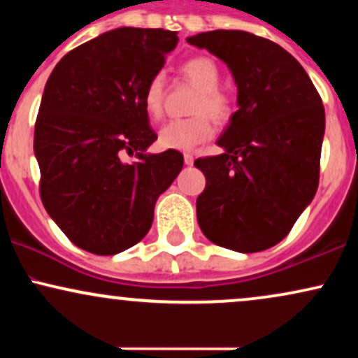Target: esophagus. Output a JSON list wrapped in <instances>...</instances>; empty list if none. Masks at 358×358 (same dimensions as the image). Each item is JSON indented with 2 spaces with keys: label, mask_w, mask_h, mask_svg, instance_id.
<instances>
[{
  "label": "esophagus",
  "mask_w": 358,
  "mask_h": 358,
  "mask_svg": "<svg viewBox=\"0 0 358 358\" xmlns=\"http://www.w3.org/2000/svg\"><path fill=\"white\" fill-rule=\"evenodd\" d=\"M193 155L192 153H185L183 155V162H185V165H193Z\"/></svg>",
  "instance_id": "obj_1"
}]
</instances>
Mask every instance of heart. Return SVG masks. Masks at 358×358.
<instances>
[{
	"mask_svg": "<svg viewBox=\"0 0 358 358\" xmlns=\"http://www.w3.org/2000/svg\"><path fill=\"white\" fill-rule=\"evenodd\" d=\"M183 79L196 87L190 113L193 116L168 121L158 133V145L163 150L187 151L212 138L213 126L225 124L234 116V99L229 92L219 87L220 69L217 62L207 55L192 57L180 65ZM165 101V79L156 73L146 84L143 92V106L151 119H158L163 113ZM211 116L208 118L206 114Z\"/></svg>",
	"mask_w": 358,
	"mask_h": 358,
	"instance_id": "b5f03b06",
	"label": "heart"
}]
</instances>
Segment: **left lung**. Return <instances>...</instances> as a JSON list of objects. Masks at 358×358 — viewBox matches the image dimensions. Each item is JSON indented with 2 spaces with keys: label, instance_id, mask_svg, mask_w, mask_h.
<instances>
[{
  "label": "left lung",
  "instance_id": "left-lung-1",
  "mask_svg": "<svg viewBox=\"0 0 358 358\" xmlns=\"http://www.w3.org/2000/svg\"><path fill=\"white\" fill-rule=\"evenodd\" d=\"M231 69L237 106L217 145L195 159L207 180L196 220L208 241L237 252L276 245L313 200L324 109L305 69L278 43L241 30L187 38Z\"/></svg>",
  "mask_w": 358,
  "mask_h": 358
}]
</instances>
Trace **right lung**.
<instances>
[{"label":"right lung","mask_w":358,"mask_h":358,"mask_svg":"<svg viewBox=\"0 0 358 358\" xmlns=\"http://www.w3.org/2000/svg\"><path fill=\"white\" fill-rule=\"evenodd\" d=\"M178 43L176 31L122 27L73 48L48 77L35 122L45 210L77 248L113 256L153 224L158 196L183 155L146 153L156 141L146 84ZM137 162L127 164V155Z\"/></svg>","instance_id":"right-lung-1"}]
</instances>
